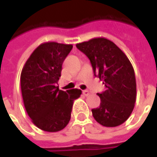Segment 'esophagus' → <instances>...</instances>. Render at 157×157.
<instances>
[{
	"instance_id": "obj_1",
	"label": "esophagus",
	"mask_w": 157,
	"mask_h": 157,
	"mask_svg": "<svg viewBox=\"0 0 157 157\" xmlns=\"http://www.w3.org/2000/svg\"><path fill=\"white\" fill-rule=\"evenodd\" d=\"M83 94H84L85 96H88V95H89V92H88L87 90H84V91H83Z\"/></svg>"
}]
</instances>
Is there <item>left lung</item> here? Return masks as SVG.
<instances>
[{
	"mask_svg": "<svg viewBox=\"0 0 157 157\" xmlns=\"http://www.w3.org/2000/svg\"><path fill=\"white\" fill-rule=\"evenodd\" d=\"M76 46L87 56L94 76L105 86L103 93L98 94L100 106L92 109L95 121L107 128L121 125L132 113L136 100V75L129 59L105 37H95Z\"/></svg>",
	"mask_w": 157,
	"mask_h": 157,
	"instance_id": "1",
	"label": "left lung"
}]
</instances>
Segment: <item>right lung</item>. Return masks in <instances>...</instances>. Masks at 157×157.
<instances>
[{
	"label": "right lung",
	"instance_id": "obj_1",
	"mask_svg": "<svg viewBox=\"0 0 157 157\" xmlns=\"http://www.w3.org/2000/svg\"><path fill=\"white\" fill-rule=\"evenodd\" d=\"M71 44L47 42L40 44L28 58L21 72V90L28 115L38 128L46 132L63 129L71 120L73 101L79 89L59 90L63 60Z\"/></svg>",
	"mask_w": 157,
	"mask_h": 157
}]
</instances>
